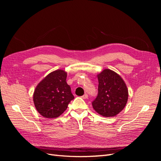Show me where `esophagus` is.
<instances>
[{
	"label": "esophagus",
	"instance_id": "1",
	"mask_svg": "<svg viewBox=\"0 0 161 161\" xmlns=\"http://www.w3.org/2000/svg\"><path fill=\"white\" fill-rule=\"evenodd\" d=\"M82 97V99H87V98H88V95H87V94H85L83 96H82L81 97Z\"/></svg>",
	"mask_w": 161,
	"mask_h": 161
}]
</instances>
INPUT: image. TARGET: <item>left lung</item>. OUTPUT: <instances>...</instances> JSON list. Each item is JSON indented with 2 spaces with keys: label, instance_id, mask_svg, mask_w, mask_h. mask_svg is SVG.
I'll list each match as a JSON object with an SVG mask.
<instances>
[{
  "label": "left lung",
  "instance_id": "left-lung-1",
  "mask_svg": "<svg viewBox=\"0 0 161 161\" xmlns=\"http://www.w3.org/2000/svg\"><path fill=\"white\" fill-rule=\"evenodd\" d=\"M98 93L92 102L93 109L102 116L113 117L127 103L128 91L124 81L116 72L105 69L97 76Z\"/></svg>",
  "mask_w": 161,
  "mask_h": 161
}]
</instances>
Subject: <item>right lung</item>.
I'll list each match as a JSON object with an SVG mask.
<instances>
[{
    "instance_id": "obj_1",
    "label": "right lung",
    "mask_w": 161,
    "mask_h": 161,
    "mask_svg": "<svg viewBox=\"0 0 161 161\" xmlns=\"http://www.w3.org/2000/svg\"><path fill=\"white\" fill-rule=\"evenodd\" d=\"M66 76L67 73L64 70L53 71L36 88L33 93L34 104L37 111L44 118H58L75 98L70 86L66 83Z\"/></svg>"
}]
</instances>
